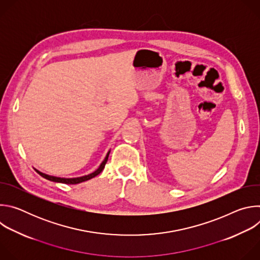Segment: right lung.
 Instances as JSON below:
<instances>
[{
  "instance_id": "right-lung-1",
  "label": "right lung",
  "mask_w": 260,
  "mask_h": 260,
  "mask_svg": "<svg viewBox=\"0 0 260 260\" xmlns=\"http://www.w3.org/2000/svg\"><path fill=\"white\" fill-rule=\"evenodd\" d=\"M109 154H110V151H108V153H107L105 159H104L103 162L100 165V167H99L98 170H95V171H94L93 173H91V174H88V175H85V176H82V177H77V178H60V177H55V176H50V175L44 174V173H42V172H40V171H38V170H36V169H35V171H36L37 173H38L40 176H42L43 178H45V179H47V180H49V181H52V182H58V183H64V184H78V183L87 181V180H89V179H91V178L98 176V175L104 170L105 165H106V162H107V160H108Z\"/></svg>"
}]
</instances>
